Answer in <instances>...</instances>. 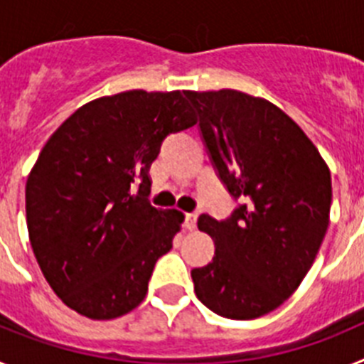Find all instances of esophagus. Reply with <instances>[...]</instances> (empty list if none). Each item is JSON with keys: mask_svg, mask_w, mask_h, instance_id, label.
<instances>
[{"mask_svg": "<svg viewBox=\"0 0 364 364\" xmlns=\"http://www.w3.org/2000/svg\"><path fill=\"white\" fill-rule=\"evenodd\" d=\"M197 218H198V213H188L184 218V228L186 230L193 231L195 228H197Z\"/></svg>", "mask_w": 364, "mask_h": 364, "instance_id": "esophagus-1", "label": "esophagus"}]
</instances>
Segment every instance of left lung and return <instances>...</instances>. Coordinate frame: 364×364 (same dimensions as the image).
Here are the masks:
<instances>
[{
	"instance_id": "8db88e82",
	"label": "left lung",
	"mask_w": 364,
	"mask_h": 364,
	"mask_svg": "<svg viewBox=\"0 0 364 364\" xmlns=\"http://www.w3.org/2000/svg\"><path fill=\"white\" fill-rule=\"evenodd\" d=\"M218 176L240 204L226 220L200 215L215 242L191 269L198 301L228 319H257L290 297L319 253L332 176L304 131L264 98L233 89L186 92Z\"/></svg>"
}]
</instances>
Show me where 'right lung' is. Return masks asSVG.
I'll return each instance as SVG.
<instances>
[{
	"instance_id": "obj_1",
	"label": "right lung",
	"mask_w": 364,
	"mask_h": 364,
	"mask_svg": "<svg viewBox=\"0 0 364 364\" xmlns=\"http://www.w3.org/2000/svg\"><path fill=\"white\" fill-rule=\"evenodd\" d=\"M197 124L186 91L142 89L74 111L41 149L25 186L32 252L67 306L107 321L147 294L184 215L147 200L166 136Z\"/></svg>"
}]
</instances>
